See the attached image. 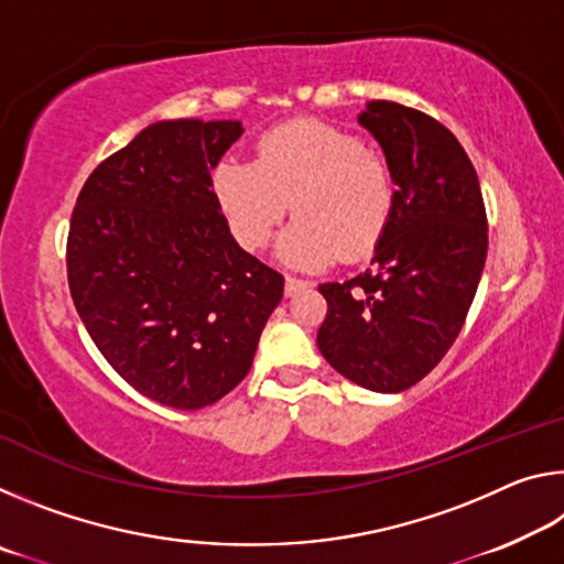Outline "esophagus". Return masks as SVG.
Here are the masks:
<instances>
[{
  "mask_svg": "<svg viewBox=\"0 0 564 564\" xmlns=\"http://www.w3.org/2000/svg\"><path fill=\"white\" fill-rule=\"evenodd\" d=\"M303 289H311V281L295 279V275H285V295H295Z\"/></svg>",
  "mask_w": 564,
  "mask_h": 564,
  "instance_id": "esophagus-1",
  "label": "esophagus"
}]
</instances>
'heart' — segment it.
Listing matches in <instances>:
<instances>
[{"label":"heart","mask_w":564,"mask_h":564,"mask_svg":"<svg viewBox=\"0 0 564 564\" xmlns=\"http://www.w3.org/2000/svg\"><path fill=\"white\" fill-rule=\"evenodd\" d=\"M218 206L236 241L269 243L289 214L279 241L293 269H321L340 253L360 259L383 236L395 204V174L383 151L346 129L293 121L263 133L256 161H224L214 174Z\"/></svg>","instance_id":"1"}]
</instances>
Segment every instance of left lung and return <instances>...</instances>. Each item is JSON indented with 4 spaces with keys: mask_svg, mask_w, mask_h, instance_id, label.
Returning <instances> with one entry per match:
<instances>
[{
    "mask_svg": "<svg viewBox=\"0 0 564 564\" xmlns=\"http://www.w3.org/2000/svg\"><path fill=\"white\" fill-rule=\"evenodd\" d=\"M395 174V204L370 269L321 283L328 313L318 348L340 376L400 393L443 360L460 333L488 256V216L475 169L441 121L395 101H368Z\"/></svg>",
    "mask_w": 564,
    "mask_h": 564,
    "instance_id": "obj_1",
    "label": "left lung"
}]
</instances>
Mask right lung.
<instances>
[{
    "mask_svg": "<svg viewBox=\"0 0 564 564\" xmlns=\"http://www.w3.org/2000/svg\"><path fill=\"white\" fill-rule=\"evenodd\" d=\"M241 121H156L91 171L66 275L76 313L141 395L198 410L241 383L283 275L228 231L212 169Z\"/></svg>",
    "mask_w": 564,
    "mask_h": 564,
    "instance_id": "1",
    "label": "right lung"
}]
</instances>
